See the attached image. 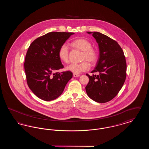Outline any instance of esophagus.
I'll return each instance as SVG.
<instances>
[{
	"mask_svg": "<svg viewBox=\"0 0 149 149\" xmlns=\"http://www.w3.org/2000/svg\"><path fill=\"white\" fill-rule=\"evenodd\" d=\"M80 76V75L79 74H73V77H75V78H76V77H79Z\"/></svg>",
	"mask_w": 149,
	"mask_h": 149,
	"instance_id": "34e87169",
	"label": "esophagus"
}]
</instances>
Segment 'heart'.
I'll use <instances>...</instances> for the list:
<instances>
[{"label":"heart","instance_id":"b5f03b06","mask_svg":"<svg viewBox=\"0 0 149 149\" xmlns=\"http://www.w3.org/2000/svg\"><path fill=\"white\" fill-rule=\"evenodd\" d=\"M71 45L79 50L83 51L81 61L86 60L91 64L96 62L98 58L97 51L92 47V45L90 41L84 38H78L71 42ZM60 59L65 63L69 62V49L66 44H63L58 52ZM89 69V64L87 61H84L80 64H71L66 66V69L71 71L74 74H79L83 71H86Z\"/></svg>","mask_w":149,"mask_h":149}]
</instances>
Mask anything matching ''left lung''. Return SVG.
<instances>
[{
  "label": "left lung",
  "mask_w": 149,
  "mask_h": 149,
  "mask_svg": "<svg viewBox=\"0 0 149 149\" xmlns=\"http://www.w3.org/2000/svg\"><path fill=\"white\" fill-rule=\"evenodd\" d=\"M92 34L98 44L99 56L97 66L85 87L88 97L95 102L103 103L113 99L120 92L126 78V61L119 44L107 36L98 32Z\"/></svg>",
  "instance_id": "1"
}]
</instances>
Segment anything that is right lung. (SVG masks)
Here are the masks:
<instances>
[{
    "instance_id": "right-lung-1",
    "label": "right lung",
    "mask_w": 149,
    "mask_h": 149,
    "mask_svg": "<svg viewBox=\"0 0 149 149\" xmlns=\"http://www.w3.org/2000/svg\"><path fill=\"white\" fill-rule=\"evenodd\" d=\"M72 32H51L30 45L24 64L27 84L36 95L45 101L58 98L72 77L71 71H55L64 68L58 52Z\"/></svg>"
}]
</instances>
